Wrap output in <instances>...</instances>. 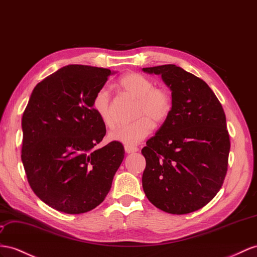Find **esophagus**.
<instances>
[{"label":"esophagus","mask_w":257,"mask_h":257,"mask_svg":"<svg viewBox=\"0 0 257 257\" xmlns=\"http://www.w3.org/2000/svg\"><path fill=\"white\" fill-rule=\"evenodd\" d=\"M124 151H126L127 153H135V152H138L139 149L134 146H124Z\"/></svg>","instance_id":"esophagus-1"}]
</instances>
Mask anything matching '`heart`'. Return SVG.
Returning <instances> with one entry per match:
<instances>
[{"label": "heart", "instance_id": "1", "mask_svg": "<svg viewBox=\"0 0 257 257\" xmlns=\"http://www.w3.org/2000/svg\"><path fill=\"white\" fill-rule=\"evenodd\" d=\"M118 85L128 95L137 98L135 107V121L121 124L109 134L108 138L131 146L147 138L154 124L165 121L173 108L172 95L165 88L155 87V83L139 72H129L123 75ZM92 107L106 127L111 128L115 119L111 111L110 94L106 89H100L95 92L92 100Z\"/></svg>", "mask_w": 257, "mask_h": 257}]
</instances>
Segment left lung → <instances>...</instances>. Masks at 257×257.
Returning a JSON list of instances; mask_svg holds the SVG:
<instances>
[{
  "mask_svg": "<svg viewBox=\"0 0 257 257\" xmlns=\"http://www.w3.org/2000/svg\"><path fill=\"white\" fill-rule=\"evenodd\" d=\"M143 71L161 75L173 100L168 118L141 151L147 162L144 193L166 213L195 212L214 199L227 174L230 139L225 111L205 81L178 66Z\"/></svg>",
  "mask_w": 257,
  "mask_h": 257,
  "instance_id": "left-lung-1",
  "label": "left lung"
}]
</instances>
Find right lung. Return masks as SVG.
<instances>
[{
    "mask_svg": "<svg viewBox=\"0 0 257 257\" xmlns=\"http://www.w3.org/2000/svg\"><path fill=\"white\" fill-rule=\"evenodd\" d=\"M107 68L68 65L39 82L22 119V161L36 195L67 214L95 208L109 192L124 157L113 141L96 149L106 134L92 107Z\"/></svg>",
    "mask_w": 257,
    "mask_h": 257,
    "instance_id": "1",
    "label": "right lung"
}]
</instances>
